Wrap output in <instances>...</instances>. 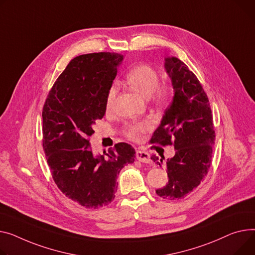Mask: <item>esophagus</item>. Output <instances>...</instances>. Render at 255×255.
Wrapping results in <instances>:
<instances>
[{
	"mask_svg": "<svg viewBox=\"0 0 255 255\" xmlns=\"http://www.w3.org/2000/svg\"><path fill=\"white\" fill-rule=\"evenodd\" d=\"M135 156H136V159L139 161V162H142V163H149L150 161V158H149V154L144 150H136V152H135Z\"/></svg>",
	"mask_w": 255,
	"mask_h": 255,
	"instance_id": "esophagus-1",
	"label": "esophagus"
}]
</instances>
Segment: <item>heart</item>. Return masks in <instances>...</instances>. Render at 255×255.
Segmentation results:
<instances>
[{
	"label": "heart",
	"instance_id": "heart-1",
	"mask_svg": "<svg viewBox=\"0 0 255 255\" xmlns=\"http://www.w3.org/2000/svg\"><path fill=\"white\" fill-rule=\"evenodd\" d=\"M158 72L149 65L140 64L133 67L127 74L126 81L129 86L139 93L141 96L151 99L159 106H166L170 103L173 96V89L169 84L159 83ZM117 95L116 86H112L106 97V109L108 111L113 109ZM152 124L149 120L132 121L127 123L124 128L126 136L131 140H139L142 134L151 128Z\"/></svg>",
	"mask_w": 255,
	"mask_h": 255
}]
</instances>
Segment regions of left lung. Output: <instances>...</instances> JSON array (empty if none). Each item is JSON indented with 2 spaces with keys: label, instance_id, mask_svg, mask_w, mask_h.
<instances>
[{
  "label": "left lung",
  "instance_id": "obj_1",
  "mask_svg": "<svg viewBox=\"0 0 255 255\" xmlns=\"http://www.w3.org/2000/svg\"><path fill=\"white\" fill-rule=\"evenodd\" d=\"M165 70L174 96L150 141L175 148L174 157L165 163L168 183L156 191L163 199L173 201L189 196L207 175L215 131L207 94L195 74L176 57L165 58ZM150 159L163 165L164 156L152 155Z\"/></svg>",
  "mask_w": 255,
  "mask_h": 255
}]
</instances>
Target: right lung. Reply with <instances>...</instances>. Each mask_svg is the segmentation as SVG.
I'll return each mask as SVG.
<instances>
[{"mask_svg": "<svg viewBox=\"0 0 255 255\" xmlns=\"http://www.w3.org/2000/svg\"><path fill=\"white\" fill-rule=\"evenodd\" d=\"M110 52L75 57L57 78L43 108V148L51 174L69 199L89 209L109 205L121 169L134 162L126 142L94 156L89 137L106 114V97L123 61Z\"/></svg>", "mask_w": 255, "mask_h": 255, "instance_id": "right-lung-1", "label": "right lung"}]
</instances>
